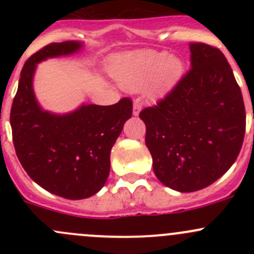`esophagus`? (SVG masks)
<instances>
[{
  "instance_id": "34e87169",
  "label": "esophagus",
  "mask_w": 254,
  "mask_h": 254,
  "mask_svg": "<svg viewBox=\"0 0 254 254\" xmlns=\"http://www.w3.org/2000/svg\"><path fill=\"white\" fill-rule=\"evenodd\" d=\"M141 107H142L141 98H135L134 99V107H132V114L139 115L140 111H141Z\"/></svg>"
}]
</instances>
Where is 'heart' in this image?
<instances>
[{
    "label": "heart",
    "instance_id": "heart-1",
    "mask_svg": "<svg viewBox=\"0 0 254 254\" xmlns=\"http://www.w3.org/2000/svg\"><path fill=\"white\" fill-rule=\"evenodd\" d=\"M183 72L181 60L165 51L142 50L120 58L112 73L123 87L131 91L143 88L152 78L151 92L160 94L170 89Z\"/></svg>",
    "mask_w": 254,
    "mask_h": 254
}]
</instances>
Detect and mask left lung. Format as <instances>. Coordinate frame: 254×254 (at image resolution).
<instances>
[{"label": "left lung", "instance_id": "8db88e82", "mask_svg": "<svg viewBox=\"0 0 254 254\" xmlns=\"http://www.w3.org/2000/svg\"><path fill=\"white\" fill-rule=\"evenodd\" d=\"M191 68L153 107L142 109L145 142L161 183L200 190L229 171L246 131L241 88L224 54L190 43Z\"/></svg>", "mask_w": 254, "mask_h": 254}]
</instances>
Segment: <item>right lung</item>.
Masks as SVG:
<instances>
[{
    "label": "right lung",
    "mask_w": 254,
    "mask_h": 254,
    "mask_svg": "<svg viewBox=\"0 0 254 254\" xmlns=\"http://www.w3.org/2000/svg\"><path fill=\"white\" fill-rule=\"evenodd\" d=\"M79 42L51 43L25 61L11 108L12 139L20 165L42 188L71 200L103 188L111 171V150L132 114V102L82 104L67 114L43 111L33 91L40 61L71 55Z\"/></svg>",
    "instance_id": "1"
}]
</instances>
